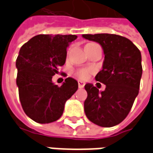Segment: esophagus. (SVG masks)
I'll use <instances>...</instances> for the list:
<instances>
[{
    "mask_svg": "<svg viewBox=\"0 0 153 153\" xmlns=\"http://www.w3.org/2000/svg\"><path fill=\"white\" fill-rule=\"evenodd\" d=\"M78 84H79V88H83L84 85H85V83L82 82V81H78Z\"/></svg>",
    "mask_w": 153,
    "mask_h": 153,
    "instance_id": "esophagus-1",
    "label": "esophagus"
}]
</instances>
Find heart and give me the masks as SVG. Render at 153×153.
<instances>
[{
  "mask_svg": "<svg viewBox=\"0 0 153 153\" xmlns=\"http://www.w3.org/2000/svg\"><path fill=\"white\" fill-rule=\"evenodd\" d=\"M89 73L90 70L88 69H79L76 70L75 74L78 78H79L80 79L85 80L89 76Z\"/></svg>",
  "mask_w": 153,
  "mask_h": 153,
  "instance_id": "heart-1",
  "label": "heart"
}]
</instances>
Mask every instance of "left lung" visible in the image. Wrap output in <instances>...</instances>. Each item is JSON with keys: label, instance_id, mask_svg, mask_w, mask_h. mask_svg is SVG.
Instances as JSON below:
<instances>
[{"label": "left lung", "instance_id": "8db88e82", "mask_svg": "<svg viewBox=\"0 0 153 153\" xmlns=\"http://www.w3.org/2000/svg\"><path fill=\"white\" fill-rule=\"evenodd\" d=\"M83 38L102 47V70L95 79L106 85L102 92L91 83L84 86L88 93L84 111L94 124L112 127L126 118L138 96L143 73L141 52L129 39L120 35L83 34Z\"/></svg>", "mask_w": 153, "mask_h": 153}]
</instances>
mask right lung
Returning <instances> with one entry per match:
<instances>
[{"mask_svg":"<svg viewBox=\"0 0 153 153\" xmlns=\"http://www.w3.org/2000/svg\"><path fill=\"white\" fill-rule=\"evenodd\" d=\"M76 35L39 34L20 48L16 60V84L23 110L40 124L57 120L65 104L78 89V82L67 78L58 87L52 76L66 60V48Z\"/></svg>","mask_w":153,"mask_h":153,"instance_id":"right-lung-1","label":"right lung"}]
</instances>
